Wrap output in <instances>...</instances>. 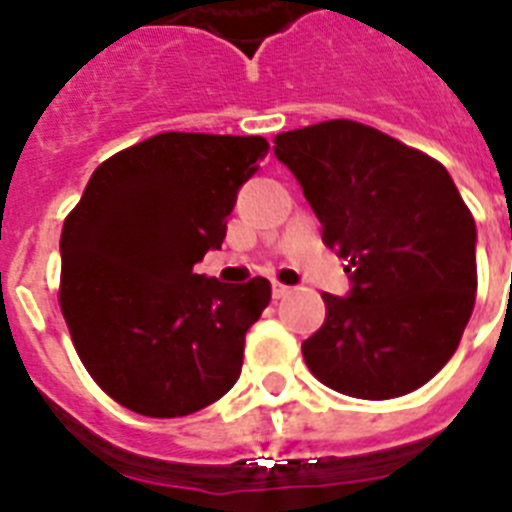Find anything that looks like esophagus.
I'll list each match as a JSON object with an SVG mask.
<instances>
[{
  "label": "esophagus",
  "instance_id": "1",
  "mask_svg": "<svg viewBox=\"0 0 512 512\" xmlns=\"http://www.w3.org/2000/svg\"><path fill=\"white\" fill-rule=\"evenodd\" d=\"M289 292H292V287H287V284H281V281H273V297H276V300H281V297H287Z\"/></svg>",
  "mask_w": 512,
  "mask_h": 512
}]
</instances>
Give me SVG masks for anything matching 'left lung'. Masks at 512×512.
<instances>
[{
	"mask_svg": "<svg viewBox=\"0 0 512 512\" xmlns=\"http://www.w3.org/2000/svg\"><path fill=\"white\" fill-rule=\"evenodd\" d=\"M348 260V297L303 358L327 388L366 401L404 396L454 356L476 305V220L446 167L385 132L329 119L273 146Z\"/></svg>",
	"mask_w": 512,
	"mask_h": 512,
	"instance_id": "8db88e82",
	"label": "left lung"
}]
</instances>
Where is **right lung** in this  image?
Wrapping results in <instances>:
<instances>
[{
  "label": "right lung",
  "instance_id": "add662e5",
  "mask_svg": "<svg viewBox=\"0 0 512 512\" xmlns=\"http://www.w3.org/2000/svg\"><path fill=\"white\" fill-rule=\"evenodd\" d=\"M268 148L260 135L162 132L100 164L68 212L60 311L84 369L130 412L185 417L239 380L271 281L220 284L193 265L220 249Z\"/></svg>",
  "mask_w": 512,
  "mask_h": 512
}]
</instances>
